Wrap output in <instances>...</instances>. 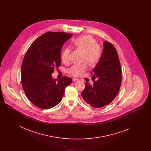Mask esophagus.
Listing matches in <instances>:
<instances>
[{
  "label": "esophagus",
  "mask_w": 151,
  "mask_h": 151,
  "mask_svg": "<svg viewBox=\"0 0 151 151\" xmlns=\"http://www.w3.org/2000/svg\"><path fill=\"white\" fill-rule=\"evenodd\" d=\"M72 81H73V82L77 81H79V79H77V78H73V79H72Z\"/></svg>",
  "instance_id": "34e87169"
}]
</instances>
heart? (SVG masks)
I'll return each instance as SVG.
<instances>
[{"instance_id":"heart-1","label":"heart","mask_w":151,"mask_h":151,"mask_svg":"<svg viewBox=\"0 0 151 151\" xmlns=\"http://www.w3.org/2000/svg\"><path fill=\"white\" fill-rule=\"evenodd\" d=\"M74 46L79 50L83 51L82 60L86 61L88 65L93 66L96 65L102 55L100 46L97 43V41L92 36L84 35L76 38L73 42ZM70 50L65 48L61 54V58L65 63L70 62ZM87 70L86 63L74 65L70 68L67 72L74 76H80Z\"/></svg>"}]
</instances>
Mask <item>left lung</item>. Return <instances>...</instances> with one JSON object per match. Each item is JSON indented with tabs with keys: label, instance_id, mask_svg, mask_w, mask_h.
I'll list each match as a JSON object with an SVG mask.
<instances>
[{
	"label": "left lung",
	"instance_id": "8db88e82",
	"mask_svg": "<svg viewBox=\"0 0 151 151\" xmlns=\"http://www.w3.org/2000/svg\"><path fill=\"white\" fill-rule=\"evenodd\" d=\"M91 73L93 85L86 83L85 89L81 92L83 99L93 108L108 105L118 93L122 82L118 53L110 42H104L101 57Z\"/></svg>",
	"mask_w": 151,
	"mask_h": 151
}]
</instances>
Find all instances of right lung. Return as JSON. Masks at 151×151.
I'll use <instances>...</instances> for the list:
<instances>
[{
  "label": "right lung",
  "mask_w": 151,
  "mask_h": 151,
  "mask_svg": "<svg viewBox=\"0 0 151 151\" xmlns=\"http://www.w3.org/2000/svg\"><path fill=\"white\" fill-rule=\"evenodd\" d=\"M72 34L49 32L32 43L22 63V84L29 100L36 106L49 109L61 101L72 80L53 79L51 73L61 65L60 51Z\"/></svg>",
  "instance_id": "add662e5"
}]
</instances>
